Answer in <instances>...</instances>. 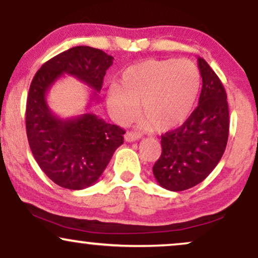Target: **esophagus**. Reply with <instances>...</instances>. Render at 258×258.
Segmentation results:
<instances>
[{
    "instance_id": "obj_1",
    "label": "esophagus",
    "mask_w": 258,
    "mask_h": 258,
    "mask_svg": "<svg viewBox=\"0 0 258 258\" xmlns=\"http://www.w3.org/2000/svg\"><path fill=\"white\" fill-rule=\"evenodd\" d=\"M139 138H141V135H138V133H136V132L128 131L125 135V141L126 142H135V141H138Z\"/></svg>"
}]
</instances>
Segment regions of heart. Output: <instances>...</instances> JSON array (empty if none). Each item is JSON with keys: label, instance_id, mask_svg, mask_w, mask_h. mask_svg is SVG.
<instances>
[{"label": "heart", "instance_id": "obj_1", "mask_svg": "<svg viewBox=\"0 0 258 258\" xmlns=\"http://www.w3.org/2000/svg\"><path fill=\"white\" fill-rule=\"evenodd\" d=\"M201 82V72L194 61L148 59L123 70L120 85L109 87L106 103L114 119L125 125L138 114L141 102L142 128L172 131L193 112Z\"/></svg>", "mask_w": 258, "mask_h": 258}]
</instances>
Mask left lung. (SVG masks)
I'll return each mask as SVG.
<instances>
[{
	"label": "left lung",
	"instance_id": "1",
	"mask_svg": "<svg viewBox=\"0 0 258 258\" xmlns=\"http://www.w3.org/2000/svg\"><path fill=\"white\" fill-rule=\"evenodd\" d=\"M203 78L199 104L178 128L161 136L162 152L153 173L162 188L182 191L203 182L223 155L229 135L227 93L221 80L198 58Z\"/></svg>",
	"mask_w": 258,
	"mask_h": 258
}]
</instances>
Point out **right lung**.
<instances>
[{
	"label": "right lung",
	"mask_w": 258,
	"mask_h": 258,
	"mask_svg": "<svg viewBox=\"0 0 258 258\" xmlns=\"http://www.w3.org/2000/svg\"><path fill=\"white\" fill-rule=\"evenodd\" d=\"M112 59L93 47H73L46 61L32 79L25 112L29 146L41 170L63 188L80 190L94 184L123 143L125 130L92 112L60 119L48 108L46 94L68 74L94 90L92 99L98 102Z\"/></svg>",
	"instance_id": "right-lung-1"
}]
</instances>
